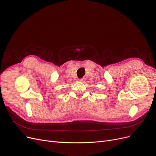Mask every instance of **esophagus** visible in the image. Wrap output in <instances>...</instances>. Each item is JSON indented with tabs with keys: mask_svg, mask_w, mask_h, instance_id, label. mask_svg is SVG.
Instances as JSON below:
<instances>
[{
	"mask_svg": "<svg viewBox=\"0 0 156 156\" xmlns=\"http://www.w3.org/2000/svg\"><path fill=\"white\" fill-rule=\"evenodd\" d=\"M84 80H85V79H84V78H82V79H79L78 80V81H79V82H84Z\"/></svg>",
	"mask_w": 156,
	"mask_h": 156,
	"instance_id": "obj_1",
	"label": "esophagus"
}]
</instances>
